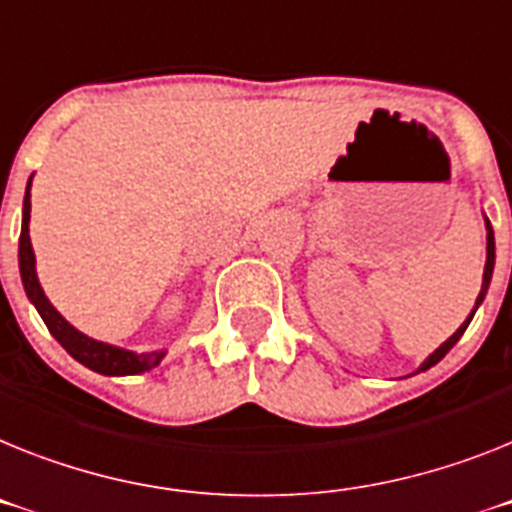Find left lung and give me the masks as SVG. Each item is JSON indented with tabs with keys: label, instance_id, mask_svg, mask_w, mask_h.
Listing matches in <instances>:
<instances>
[{
	"label": "left lung",
	"instance_id": "left-lung-1",
	"mask_svg": "<svg viewBox=\"0 0 512 512\" xmlns=\"http://www.w3.org/2000/svg\"><path fill=\"white\" fill-rule=\"evenodd\" d=\"M492 270H495V231H492V226H489V221H487V265H484V278H482V291H479V296H476V304H474V309H471V315H468V320L463 322L461 328L455 330L453 336L448 338V341L442 343L440 349H435V354H429L427 359H424V364L419 369H416V372H424V369H429V367H435L437 362H440L442 356L448 354L450 349H453L455 343L461 341V336L463 333H466V328H468V322H471V317H474V312L476 309H479V304L484 302V296H487V289H489V281H492Z\"/></svg>",
	"mask_w": 512,
	"mask_h": 512
}]
</instances>
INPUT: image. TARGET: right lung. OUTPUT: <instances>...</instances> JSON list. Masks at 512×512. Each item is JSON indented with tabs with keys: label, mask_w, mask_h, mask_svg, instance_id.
<instances>
[{
	"label": "right lung",
	"mask_w": 512,
	"mask_h": 512,
	"mask_svg": "<svg viewBox=\"0 0 512 512\" xmlns=\"http://www.w3.org/2000/svg\"><path fill=\"white\" fill-rule=\"evenodd\" d=\"M33 179V176H30ZM30 179L28 187H25V200H23V229H20V249H17V260H20V278H23V289L28 294V299L36 304L38 315L46 322V328L59 343L64 346V351L77 359L80 364H85L88 369L98 372V375L109 377H122V375H140V372H148V369L158 367L161 359L166 356V351H145V354H135V351L119 349V346H111V343L96 341V338H88L85 333H80L77 328H72L70 322L59 315L54 304L46 299L41 283L36 276V255H33V247H30V234H28V221H30Z\"/></svg>",
	"instance_id": "1"
}]
</instances>
